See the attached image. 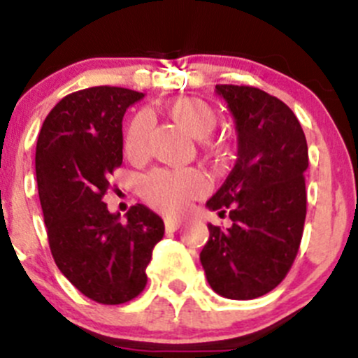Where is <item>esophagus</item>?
I'll list each match as a JSON object with an SVG mask.
<instances>
[{
  "label": "esophagus",
  "mask_w": 358,
  "mask_h": 358,
  "mask_svg": "<svg viewBox=\"0 0 358 358\" xmlns=\"http://www.w3.org/2000/svg\"><path fill=\"white\" fill-rule=\"evenodd\" d=\"M180 225H182V222L176 218H169V216H166L164 218V227L168 232H175V230L180 229Z\"/></svg>",
  "instance_id": "esophagus-1"
}]
</instances>
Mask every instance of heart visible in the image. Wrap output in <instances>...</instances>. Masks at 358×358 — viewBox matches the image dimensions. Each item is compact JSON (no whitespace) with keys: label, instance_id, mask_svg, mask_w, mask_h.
Returning <instances> with one entry per match:
<instances>
[{"label":"heart","instance_id":"obj_1","mask_svg":"<svg viewBox=\"0 0 358 358\" xmlns=\"http://www.w3.org/2000/svg\"><path fill=\"white\" fill-rule=\"evenodd\" d=\"M169 117L190 136L204 140L215 131L218 124L216 110L208 102L194 96H182L166 103ZM150 119L145 112H140L129 122L124 135V152L129 159L145 156L149 143ZM206 189L204 178L194 169L168 171L157 169L143 178L140 192L142 197L154 208L166 213H180L185 209L190 199L201 196Z\"/></svg>","mask_w":358,"mask_h":358}]
</instances>
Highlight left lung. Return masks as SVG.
<instances>
[{
	"instance_id": "obj_1",
	"label": "left lung",
	"mask_w": 358,
	"mask_h": 358,
	"mask_svg": "<svg viewBox=\"0 0 358 358\" xmlns=\"http://www.w3.org/2000/svg\"><path fill=\"white\" fill-rule=\"evenodd\" d=\"M236 119L237 161L206 206L232 227L209 223L201 263L209 286L229 299L275 289L294 263L306 216L308 147L301 124L277 96L252 86L216 85Z\"/></svg>"
}]
</instances>
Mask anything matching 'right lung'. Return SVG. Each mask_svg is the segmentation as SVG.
Masks as SVG:
<instances>
[{
  "label": "right lung",
  "instance_id": "right-lung-1",
  "mask_svg": "<svg viewBox=\"0 0 358 358\" xmlns=\"http://www.w3.org/2000/svg\"><path fill=\"white\" fill-rule=\"evenodd\" d=\"M143 93L93 86L64 96L46 115L36 143V178L50 249L60 272L86 298L121 305L147 284L164 223L143 204L126 222L103 202L122 164V115Z\"/></svg>",
  "mask_w": 358,
  "mask_h": 358
}]
</instances>
